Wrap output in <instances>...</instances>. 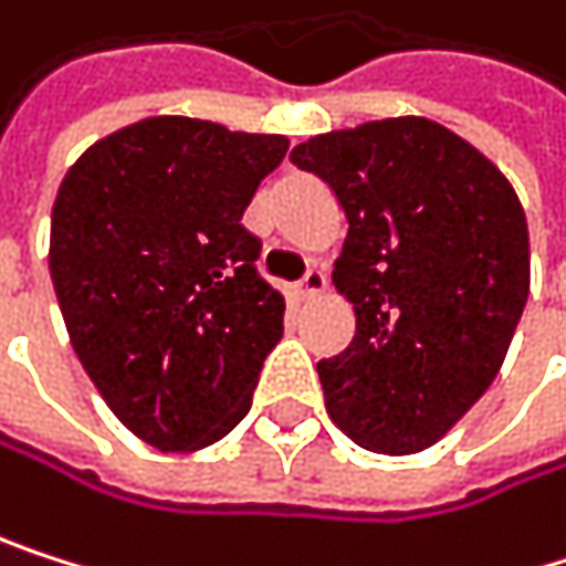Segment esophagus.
<instances>
[{"mask_svg":"<svg viewBox=\"0 0 566 566\" xmlns=\"http://www.w3.org/2000/svg\"><path fill=\"white\" fill-rule=\"evenodd\" d=\"M328 292V277L322 274V271H308L305 277H302V285H298V298L302 302H315V298H322Z\"/></svg>","mask_w":566,"mask_h":566,"instance_id":"esophagus-1","label":"esophagus"}]
</instances>
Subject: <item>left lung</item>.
<instances>
[{"label": "left lung", "instance_id": "8db88e82", "mask_svg": "<svg viewBox=\"0 0 566 566\" xmlns=\"http://www.w3.org/2000/svg\"><path fill=\"white\" fill-rule=\"evenodd\" d=\"M338 198L335 289L352 345L318 361L332 421L375 454L438 444L491 388L531 292V241L504 171L451 128L381 118L292 148Z\"/></svg>", "mask_w": 566, "mask_h": 566}]
</instances>
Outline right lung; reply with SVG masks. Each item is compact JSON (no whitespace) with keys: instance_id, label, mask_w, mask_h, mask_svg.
<instances>
[{"instance_id":"add662e5","label":"right lung","mask_w":566,"mask_h":566,"mask_svg":"<svg viewBox=\"0 0 566 566\" xmlns=\"http://www.w3.org/2000/svg\"><path fill=\"white\" fill-rule=\"evenodd\" d=\"M285 135L155 115L78 155L52 205L49 271L69 342L115 418L158 451H201L251 408L285 298L241 214Z\"/></svg>"}]
</instances>
